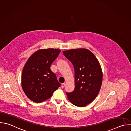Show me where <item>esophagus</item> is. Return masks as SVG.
<instances>
[{
    "mask_svg": "<svg viewBox=\"0 0 131 131\" xmlns=\"http://www.w3.org/2000/svg\"><path fill=\"white\" fill-rule=\"evenodd\" d=\"M65 85H66V84H65V83H62V85H61L62 88H64V86H65Z\"/></svg>",
    "mask_w": 131,
    "mask_h": 131,
    "instance_id": "1",
    "label": "esophagus"
}]
</instances>
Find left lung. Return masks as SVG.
<instances>
[{
    "mask_svg": "<svg viewBox=\"0 0 131 131\" xmlns=\"http://www.w3.org/2000/svg\"><path fill=\"white\" fill-rule=\"evenodd\" d=\"M63 54L72 64L74 69L73 92L66 93L69 101L78 107H85L97 96L101 89L103 72L94 54L87 49H71Z\"/></svg>",
    "mask_w": 131,
    "mask_h": 131,
    "instance_id": "left-lung-1",
    "label": "left lung"
}]
</instances>
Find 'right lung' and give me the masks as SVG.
<instances>
[{"mask_svg": "<svg viewBox=\"0 0 131 131\" xmlns=\"http://www.w3.org/2000/svg\"><path fill=\"white\" fill-rule=\"evenodd\" d=\"M61 50L40 49L33 53L25 63L21 78L22 87L28 99L41 103L50 99L61 86L50 66Z\"/></svg>", "mask_w": 131, "mask_h": 131, "instance_id": "obj_1", "label": "right lung"}]
</instances>
